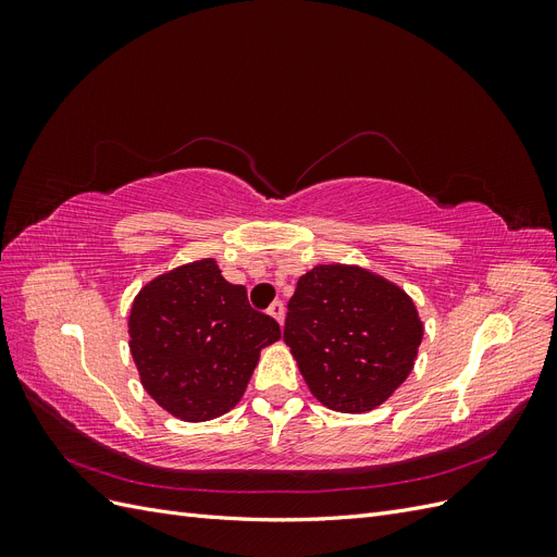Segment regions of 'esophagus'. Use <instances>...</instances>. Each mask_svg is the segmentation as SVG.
Listing matches in <instances>:
<instances>
[{
    "instance_id": "1",
    "label": "esophagus",
    "mask_w": 557,
    "mask_h": 557,
    "mask_svg": "<svg viewBox=\"0 0 557 557\" xmlns=\"http://www.w3.org/2000/svg\"><path fill=\"white\" fill-rule=\"evenodd\" d=\"M269 315H272L278 325H283V320H285V307L281 305V301H274V305L269 307Z\"/></svg>"
}]
</instances>
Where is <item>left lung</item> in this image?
Returning <instances> with one entry per match:
<instances>
[{"instance_id": "8db88e82", "label": "left lung", "mask_w": 557, "mask_h": 557, "mask_svg": "<svg viewBox=\"0 0 557 557\" xmlns=\"http://www.w3.org/2000/svg\"><path fill=\"white\" fill-rule=\"evenodd\" d=\"M423 320L397 283L360 264H315L288 301L283 342L323 407L367 413L407 381Z\"/></svg>"}]
</instances>
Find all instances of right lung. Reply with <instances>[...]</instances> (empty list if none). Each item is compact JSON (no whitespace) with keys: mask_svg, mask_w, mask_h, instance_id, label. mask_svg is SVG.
Returning <instances> with one entry per match:
<instances>
[{"mask_svg":"<svg viewBox=\"0 0 557 557\" xmlns=\"http://www.w3.org/2000/svg\"><path fill=\"white\" fill-rule=\"evenodd\" d=\"M127 334L146 393L185 423L237 407L260 350L281 339L276 320L250 309L244 285L227 283L213 258L150 278L132 301Z\"/></svg>","mask_w":557,"mask_h":557,"instance_id":"right-lung-1","label":"right lung"}]
</instances>
